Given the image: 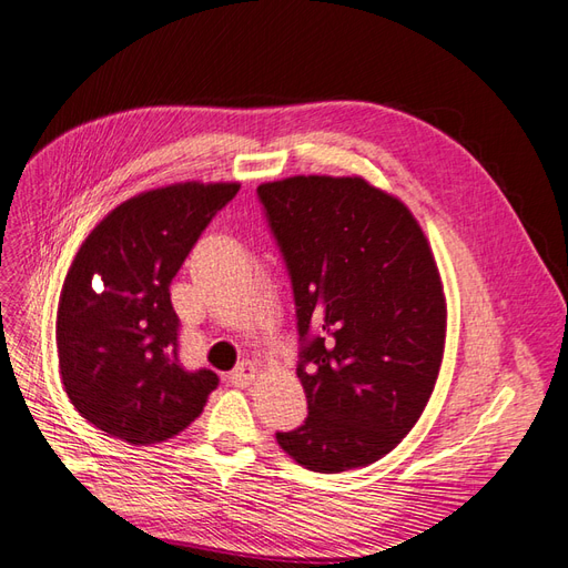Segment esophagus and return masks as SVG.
I'll return each mask as SVG.
<instances>
[{
  "instance_id": "obj_1",
  "label": "esophagus",
  "mask_w": 568,
  "mask_h": 568,
  "mask_svg": "<svg viewBox=\"0 0 568 568\" xmlns=\"http://www.w3.org/2000/svg\"><path fill=\"white\" fill-rule=\"evenodd\" d=\"M254 375H257V368H254V363L243 361V363H237L235 368L229 373V379H231L233 387H247V384H252Z\"/></svg>"
}]
</instances>
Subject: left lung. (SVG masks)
Instances as JSON below:
<instances>
[{
    "label": "left lung",
    "instance_id": "obj_1",
    "mask_svg": "<svg viewBox=\"0 0 568 568\" xmlns=\"http://www.w3.org/2000/svg\"><path fill=\"white\" fill-rule=\"evenodd\" d=\"M295 297L308 415L276 432L311 471L371 465L404 438L444 356L446 300L423 229L358 176L257 189Z\"/></svg>",
    "mask_w": 568,
    "mask_h": 568
}]
</instances>
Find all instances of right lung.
I'll list each match as a JSON object with an SVG mask.
<instances>
[{
	"mask_svg": "<svg viewBox=\"0 0 568 568\" xmlns=\"http://www.w3.org/2000/svg\"><path fill=\"white\" fill-rule=\"evenodd\" d=\"M241 184H176L141 193L89 233L72 262L57 321L72 406L130 444L168 442L203 413L219 377L179 361L170 285L197 237Z\"/></svg>",
	"mask_w": 568,
	"mask_h": 568,
	"instance_id": "obj_1",
	"label": "right lung"
}]
</instances>
